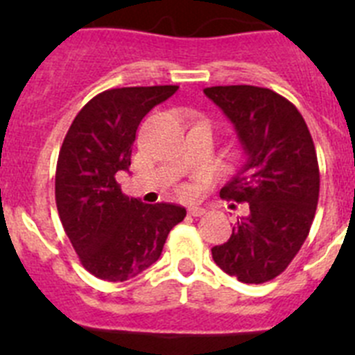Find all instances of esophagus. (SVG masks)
Masks as SVG:
<instances>
[{
    "instance_id": "34e87169",
    "label": "esophagus",
    "mask_w": 355,
    "mask_h": 355,
    "mask_svg": "<svg viewBox=\"0 0 355 355\" xmlns=\"http://www.w3.org/2000/svg\"><path fill=\"white\" fill-rule=\"evenodd\" d=\"M206 209L205 208H199V206H190L188 208V215L190 216H200V215H205Z\"/></svg>"
}]
</instances>
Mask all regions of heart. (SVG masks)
<instances>
[{
  "label": "heart",
  "mask_w": 355,
  "mask_h": 355,
  "mask_svg": "<svg viewBox=\"0 0 355 355\" xmlns=\"http://www.w3.org/2000/svg\"><path fill=\"white\" fill-rule=\"evenodd\" d=\"M181 192H183V193H188V190H187V188H183V190H181Z\"/></svg>",
  "instance_id": "obj_1"
}]
</instances>
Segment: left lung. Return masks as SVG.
<instances>
[{
	"label": "left lung",
	"mask_w": 355,
	"mask_h": 355,
	"mask_svg": "<svg viewBox=\"0 0 355 355\" xmlns=\"http://www.w3.org/2000/svg\"><path fill=\"white\" fill-rule=\"evenodd\" d=\"M205 94L245 155L220 197L249 205L229 240L211 249L213 261L241 283H266L286 270L311 229L320 193L315 144L299 110L274 90L227 85Z\"/></svg>",
	"instance_id": "1"
}]
</instances>
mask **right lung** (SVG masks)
Wrapping results in <instances>:
<instances>
[{"label": "right lung", "mask_w": 355, "mask_h": 355, "mask_svg": "<svg viewBox=\"0 0 355 355\" xmlns=\"http://www.w3.org/2000/svg\"><path fill=\"white\" fill-rule=\"evenodd\" d=\"M178 89L105 90L80 110L65 135L56 163V208L81 265L96 277L122 283L149 268L171 229L187 216L183 206L130 199L115 180L130 171L142 119Z\"/></svg>", "instance_id": "right-lung-1"}]
</instances>
